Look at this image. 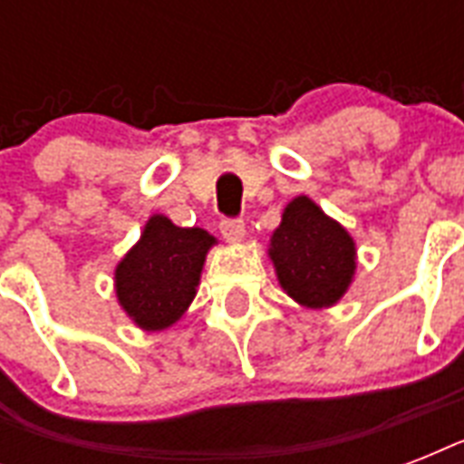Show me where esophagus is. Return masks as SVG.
<instances>
[{"instance_id": "obj_1", "label": "esophagus", "mask_w": 464, "mask_h": 464, "mask_svg": "<svg viewBox=\"0 0 464 464\" xmlns=\"http://www.w3.org/2000/svg\"><path fill=\"white\" fill-rule=\"evenodd\" d=\"M218 228H221V236L226 238V243H240L246 238V224L240 218H224Z\"/></svg>"}]
</instances>
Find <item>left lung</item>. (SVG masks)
<instances>
[{"mask_svg":"<svg viewBox=\"0 0 464 464\" xmlns=\"http://www.w3.org/2000/svg\"><path fill=\"white\" fill-rule=\"evenodd\" d=\"M267 255L284 294L304 308L337 305L356 275L352 233L305 195L284 207Z\"/></svg>","mask_w":464,"mask_h":464,"instance_id":"8db88e82","label":"left lung"}]
</instances>
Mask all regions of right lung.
Wrapping results in <instances>:
<instances>
[{
    "label": "right lung",
    "instance_id": "1",
    "mask_svg": "<svg viewBox=\"0 0 464 464\" xmlns=\"http://www.w3.org/2000/svg\"><path fill=\"white\" fill-rule=\"evenodd\" d=\"M217 238L182 228L163 214L149 217L140 240L115 267V296L140 330H168L195 301L204 260Z\"/></svg>",
    "mask_w": 464,
    "mask_h": 464
}]
</instances>
